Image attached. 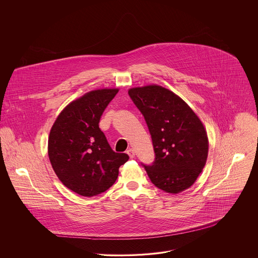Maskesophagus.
<instances>
[{"label":"esophagus","mask_w":258,"mask_h":258,"mask_svg":"<svg viewBox=\"0 0 258 258\" xmlns=\"http://www.w3.org/2000/svg\"><path fill=\"white\" fill-rule=\"evenodd\" d=\"M126 153H127V155H128V156H130V158H131V159H134V158H135V150H133V149H128V150H127V152H126Z\"/></svg>","instance_id":"34e87169"}]
</instances>
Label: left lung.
Listing matches in <instances>:
<instances>
[{
  "label": "left lung",
  "mask_w": 258,
  "mask_h": 258,
  "mask_svg": "<svg viewBox=\"0 0 258 258\" xmlns=\"http://www.w3.org/2000/svg\"><path fill=\"white\" fill-rule=\"evenodd\" d=\"M128 95L143 114L156 159L144 165L152 183L177 195L197 181L208 157L206 128L184 99L160 85L135 87Z\"/></svg>",
  "instance_id": "8db88e82"
}]
</instances>
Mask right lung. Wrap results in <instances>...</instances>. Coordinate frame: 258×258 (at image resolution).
I'll use <instances>...</instances> for the list:
<instances>
[{
	"mask_svg": "<svg viewBox=\"0 0 258 258\" xmlns=\"http://www.w3.org/2000/svg\"><path fill=\"white\" fill-rule=\"evenodd\" d=\"M117 88L88 92L69 103L53 123L48 157L57 177L68 188L92 197L107 190L118 178L126 154L111 149L98 123Z\"/></svg>",
	"mask_w": 258,
	"mask_h": 258,
	"instance_id": "obj_1",
	"label": "right lung"
}]
</instances>
